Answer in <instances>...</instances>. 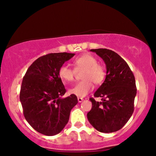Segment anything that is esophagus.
Segmentation results:
<instances>
[{
  "label": "esophagus",
  "mask_w": 156,
  "mask_h": 156,
  "mask_svg": "<svg viewBox=\"0 0 156 156\" xmlns=\"http://www.w3.org/2000/svg\"><path fill=\"white\" fill-rule=\"evenodd\" d=\"M83 100H84V99L83 98H80V97H78V101L79 102H83Z\"/></svg>",
  "instance_id": "esophagus-1"
}]
</instances>
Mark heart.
I'll use <instances>...</instances> for the list:
<instances>
[{"mask_svg":"<svg viewBox=\"0 0 156 156\" xmlns=\"http://www.w3.org/2000/svg\"><path fill=\"white\" fill-rule=\"evenodd\" d=\"M97 59L89 54H84L76 58L73 61L76 71L84 69L82 76L83 80L78 82L69 91L78 97H84L94 88L93 83L101 84L106 76V71L103 65L97 62ZM75 70L66 65L59 68L58 75L65 82H72L74 80Z\"/></svg>","mask_w":156,"mask_h":156,"instance_id":"1","label":"heart"}]
</instances>
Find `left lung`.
Returning <instances> with one entry per match:
<instances>
[{"instance_id": "left-lung-1", "label": "left lung", "mask_w": 156, "mask_h": 156, "mask_svg": "<svg viewBox=\"0 0 156 156\" xmlns=\"http://www.w3.org/2000/svg\"><path fill=\"white\" fill-rule=\"evenodd\" d=\"M91 51L104 60L107 75L94 94V97L102 98V101L89 98L92 107L87 113V118L96 130L112 133L122 128L133 114L137 92L135 77L127 63L117 53L107 49H91Z\"/></svg>"}]
</instances>
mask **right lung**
<instances>
[{
  "label": "right lung",
  "instance_id": "obj_1",
  "mask_svg": "<svg viewBox=\"0 0 156 156\" xmlns=\"http://www.w3.org/2000/svg\"><path fill=\"white\" fill-rule=\"evenodd\" d=\"M70 53H51L36 59L23 79L20 100L26 120L36 131L45 136L59 133L78 103L72 94L62 96L66 89L58 75L59 68L74 56Z\"/></svg>",
  "mask_w": 156,
  "mask_h": 156
}]
</instances>
